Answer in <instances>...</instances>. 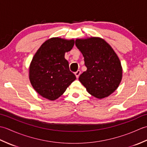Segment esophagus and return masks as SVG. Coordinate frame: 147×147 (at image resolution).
I'll list each match as a JSON object with an SVG mask.
<instances>
[{
    "label": "esophagus",
    "instance_id": "esophagus-1",
    "mask_svg": "<svg viewBox=\"0 0 147 147\" xmlns=\"http://www.w3.org/2000/svg\"><path fill=\"white\" fill-rule=\"evenodd\" d=\"M74 74H75V76L76 77V78H78L80 75V74H81V71L80 70H78Z\"/></svg>",
    "mask_w": 147,
    "mask_h": 147
}]
</instances>
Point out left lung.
Here are the masks:
<instances>
[{
	"label": "left lung",
	"instance_id": "1",
	"mask_svg": "<svg viewBox=\"0 0 147 147\" xmlns=\"http://www.w3.org/2000/svg\"><path fill=\"white\" fill-rule=\"evenodd\" d=\"M75 45L82 53L87 70L80 82L90 95L98 99L115 91L122 80L123 68L111 46L100 37L77 38Z\"/></svg>",
	"mask_w": 147,
	"mask_h": 147
}]
</instances>
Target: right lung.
Segmentation results:
<instances>
[{"label":"right lung","instance_id":"right-lung-1","mask_svg":"<svg viewBox=\"0 0 147 147\" xmlns=\"http://www.w3.org/2000/svg\"><path fill=\"white\" fill-rule=\"evenodd\" d=\"M74 44V39L53 37L42 43L34 55L29 67V79L42 97L55 100L76 80L64 57Z\"/></svg>","mask_w":147,"mask_h":147}]
</instances>
